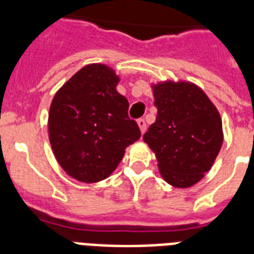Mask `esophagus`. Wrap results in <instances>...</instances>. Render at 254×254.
<instances>
[{
    "label": "esophagus",
    "instance_id": "1",
    "mask_svg": "<svg viewBox=\"0 0 254 254\" xmlns=\"http://www.w3.org/2000/svg\"><path fill=\"white\" fill-rule=\"evenodd\" d=\"M137 124H138L139 129H141V133H145V130H146V123H145V120L143 119H139L138 121H137Z\"/></svg>",
    "mask_w": 254,
    "mask_h": 254
}]
</instances>
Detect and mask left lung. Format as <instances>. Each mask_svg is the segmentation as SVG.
Wrapping results in <instances>:
<instances>
[{"label": "left lung", "mask_w": 254, "mask_h": 254, "mask_svg": "<svg viewBox=\"0 0 254 254\" xmlns=\"http://www.w3.org/2000/svg\"><path fill=\"white\" fill-rule=\"evenodd\" d=\"M157 119L143 135L169 185L187 189L211 170L223 145L219 111L201 88L190 81L151 84Z\"/></svg>", "instance_id": "8db88e82"}]
</instances>
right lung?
<instances>
[{
    "instance_id": "1",
    "label": "right lung",
    "mask_w": 254,
    "mask_h": 254,
    "mask_svg": "<svg viewBox=\"0 0 254 254\" xmlns=\"http://www.w3.org/2000/svg\"><path fill=\"white\" fill-rule=\"evenodd\" d=\"M115 69L93 63L79 69L55 93L49 112L54 155L69 177L84 183L108 178L125 149L141 137L127 117L129 103L116 87Z\"/></svg>"
}]
</instances>
